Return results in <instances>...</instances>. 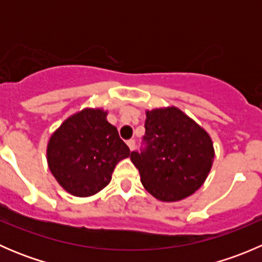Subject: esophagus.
<instances>
[{"mask_svg":"<svg viewBox=\"0 0 262 262\" xmlns=\"http://www.w3.org/2000/svg\"><path fill=\"white\" fill-rule=\"evenodd\" d=\"M126 144H128L129 149L133 150V149H134V147H136V141H134V139H129V141L126 142Z\"/></svg>","mask_w":262,"mask_h":262,"instance_id":"obj_1","label":"esophagus"}]
</instances>
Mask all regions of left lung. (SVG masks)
<instances>
[{"mask_svg": "<svg viewBox=\"0 0 262 262\" xmlns=\"http://www.w3.org/2000/svg\"><path fill=\"white\" fill-rule=\"evenodd\" d=\"M141 150L130 160L149 194L176 202L196 191L212 167L214 149L209 134L176 107L147 112Z\"/></svg>", "mask_w": 262, "mask_h": 262, "instance_id": "left-lung-1", "label": "left lung"}]
</instances>
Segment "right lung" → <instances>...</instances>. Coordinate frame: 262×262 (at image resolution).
Returning <instances> with one entry per match:
<instances>
[{"label": "right lung", "mask_w": 262, "mask_h": 262, "mask_svg": "<svg viewBox=\"0 0 262 262\" xmlns=\"http://www.w3.org/2000/svg\"><path fill=\"white\" fill-rule=\"evenodd\" d=\"M129 155V147L100 109L82 110L68 118L52 136L47 152L55 180L76 196L104 189L116 163Z\"/></svg>", "instance_id": "1"}]
</instances>
